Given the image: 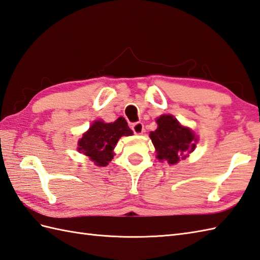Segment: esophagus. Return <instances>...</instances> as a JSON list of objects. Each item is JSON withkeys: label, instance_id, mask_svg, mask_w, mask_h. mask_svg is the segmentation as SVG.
<instances>
[{"label": "esophagus", "instance_id": "1", "mask_svg": "<svg viewBox=\"0 0 260 260\" xmlns=\"http://www.w3.org/2000/svg\"><path fill=\"white\" fill-rule=\"evenodd\" d=\"M132 129L134 132V134L136 135H141L144 133V124L141 122H136L132 125Z\"/></svg>", "mask_w": 260, "mask_h": 260}]
</instances>
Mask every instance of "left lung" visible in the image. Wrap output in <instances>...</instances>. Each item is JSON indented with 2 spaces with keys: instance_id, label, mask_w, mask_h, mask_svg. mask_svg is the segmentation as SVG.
<instances>
[{
  "instance_id": "1",
  "label": "left lung",
  "mask_w": 260,
  "mask_h": 260,
  "mask_svg": "<svg viewBox=\"0 0 260 260\" xmlns=\"http://www.w3.org/2000/svg\"><path fill=\"white\" fill-rule=\"evenodd\" d=\"M158 127L150 132L149 137L157 152V158L174 165L185 158L187 153L195 148L194 133L189 128L183 127L176 118L172 115H161L157 118Z\"/></svg>"
}]
</instances>
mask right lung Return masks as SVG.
Wrapping results in <instances>:
<instances>
[{"label":"right lung","mask_w":260,"mask_h":260,"mask_svg":"<svg viewBox=\"0 0 260 260\" xmlns=\"http://www.w3.org/2000/svg\"><path fill=\"white\" fill-rule=\"evenodd\" d=\"M133 135L123 117L114 123L96 120L78 142V152L88 156L98 166H106L113 158V149L122 136Z\"/></svg>","instance_id":"1"}]
</instances>
